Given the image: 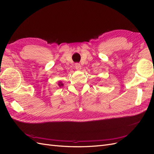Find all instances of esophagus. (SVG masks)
Here are the masks:
<instances>
[{
	"label": "esophagus",
	"mask_w": 154,
	"mask_h": 154,
	"mask_svg": "<svg viewBox=\"0 0 154 154\" xmlns=\"http://www.w3.org/2000/svg\"><path fill=\"white\" fill-rule=\"evenodd\" d=\"M75 68H76L77 70L81 69V65H80V63H75Z\"/></svg>",
	"instance_id": "34e87169"
}]
</instances>
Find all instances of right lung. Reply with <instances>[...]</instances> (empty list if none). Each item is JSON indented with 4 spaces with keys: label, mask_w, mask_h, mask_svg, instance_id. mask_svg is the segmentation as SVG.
Instances as JSON below:
<instances>
[{
    "label": "right lung",
    "mask_w": 154,
    "mask_h": 154,
    "mask_svg": "<svg viewBox=\"0 0 154 154\" xmlns=\"http://www.w3.org/2000/svg\"><path fill=\"white\" fill-rule=\"evenodd\" d=\"M58 85H59L60 87H61V86H63V83H62L61 82H60V83H58Z\"/></svg>",
    "instance_id": "obj_1"
}]
</instances>
